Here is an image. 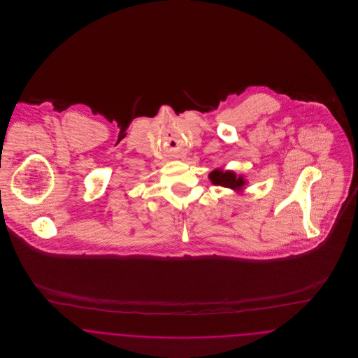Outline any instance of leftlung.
Returning <instances> with one entry per match:
<instances>
[{
	"mask_svg": "<svg viewBox=\"0 0 358 358\" xmlns=\"http://www.w3.org/2000/svg\"><path fill=\"white\" fill-rule=\"evenodd\" d=\"M209 180L212 181L213 185L229 187L238 192H240L245 185V180L243 178V176H236L234 171H222V169H215L209 173Z\"/></svg>",
	"mask_w": 358,
	"mask_h": 358,
	"instance_id": "left-lung-1",
	"label": "left lung"
}]
</instances>
